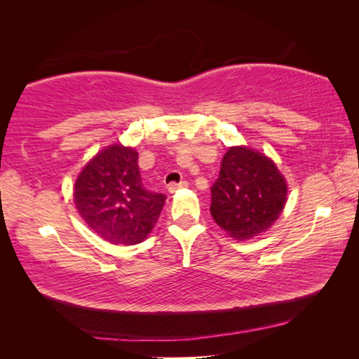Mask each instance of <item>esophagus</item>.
<instances>
[{"label": "esophagus", "instance_id": "34e87169", "mask_svg": "<svg viewBox=\"0 0 359 359\" xmlns=\"http://www.w3.org/2000/svg\"><path fill=\"white\" fill-rule=\"evenodd\" d=\"M185 187H188V182L187 180H182V182H179V184H169L168 185V191L169 193H175L177 190H180V188H185Z\"/></svg>", "mask_w": 359, "mask_h": 359}]
</instances>
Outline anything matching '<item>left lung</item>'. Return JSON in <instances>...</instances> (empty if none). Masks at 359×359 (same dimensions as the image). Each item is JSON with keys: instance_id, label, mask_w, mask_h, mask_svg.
Here are the masks:
<instances>
[{"instance_id": "8db88e82", "label": "left lung", "mask_w": 359, "mask_h": 359, "mask_svg": "<svg viewBox=\"0 0 359 359\" xmlns=\"http://www.w3.org/2000/svg\"><path fill=\"white\" fill-rule=\"evenodd\" d=\"M210 214L231 238L252 239L274 223L287 203V182L274 161L248 147H231L210 187Z\"/></svg>"}]
</instances>
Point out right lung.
<instances>
[{
    "instance_id": "add662e5",
    "label": "right lung",
    "mask_w": 359,
    "mask_h": 359,
    "mask_svg": "<svg viewBox=\"0 0 359 359\" xmlns=\"http://www.w3.org/2000/svg\"><path fill=\"white\" fill-rule=\"evenodd\" d=\"M166 196L144 187L135 149L114 144L79 174L74 203L96 234L111 244L135 245L155 226Z\"/></svg>"
}]
</instances>
